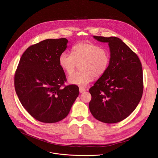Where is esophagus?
<instances>
[{"mask_svg":"<svg viewBox=\"0 0 158 158\" xmlns=\"http://www.w3.org/2000/svg\"><path fill=\"white\" fill-rule=\"evenodd\" d=\"M85 91V88L79 87V91H80V93H83Z\"/></svg>","mask_w":158,"mask_h":158,"instance_id":"obj_1","label":"esophagus"}]
</instances>
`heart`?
Masks as SVG:
<instances>
[{
  "label": "heart",
  "instance_id": "1",
  "mask_svg": "<svg viewBox=\"0 0 158 158\" xmlns=\"http://www.w3.org/2000/svg\"><path fill=\"white\" fill-rule=\"evenodd\" d=\"M61 68L70 76L80 64L81 71L69 77V82L81 87L87 85L93 78H99L107 70L110 63L108 51L90 42H82L74 45L71 54L62 53L59 58Z\"/></svg>",
  "mask_w": 158,
  "mask_h": 158
}]
</instances>
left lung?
I'll return each mask as SVG.
<instances>
[{"label": "left lung", "mask_w": 158, "mask_h": 158, "mask_svg": "<svg viewBox=\"0 0 158 158\" xmlns=\"http://www.w3.org/2000/svg\"><path fill=\"white\" fill-rule=\"evenodd\" d=\"M93 37L108 43L111 57L107 70L89 89V108L99 121L119 123L140 102L143 88L142 64L137 54L119 38Z\"/></svg>", "instance_id": "left-lung-1"}]
</instances>
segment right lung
<instances>
[{
  "label": "right lung",
  "mask_w": 158,
  "mask_h": 158,
  "mask_svg": "<svg viewBox=\"0 0 158 158\" xmlns=\"http://www.w3.org/2000/svg\"><path fill=\"white\" fill-rule=\"evenodd\" d=\"M67 42L65 38L48 39L30 46L15 72V87L21 104L42 123L64 119L79 95L76 85H65L66 76L59 62Z\"/></svg>",
  "instance_id": "1"
}]
</instances>
